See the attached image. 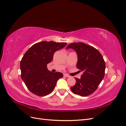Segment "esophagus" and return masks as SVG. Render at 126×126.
I'll return each mask as SVG.
<instances>
[{"label": "esophagus", "instance_id": "obj_1", "mask_svg": "<svg viewBox=\"0 0 126 126\" xmlns=\"http://www.w3.org/2000/svg\"><path fill=\"white\" fill-rule=\"evenodd\" d=\"M64 77H66V78H69V77H70V76L69 75H68L67 74H64Z\"/></svg>", "mask_w": 126, "mask_h": 126}]
</instances>
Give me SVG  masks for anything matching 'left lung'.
I'll return each instance as SVG.
<instances>
[{
    "instance_id": "1",
    "label": "left lung",
    "mask_w": 126,
    "mask_h": 126,
    "mask_svg": "<svg viewBox=\"0 0 126 126\" xmlns=\"http://www.w3.org/2000/svg\"><path fill=\"white\" fill-rule=\"evenodd\" d=\"M69 48L77 52V67L83 72L80 79L75 78L76 83L71 91L82 96H88L98 89L105 76V61L98 50L83 43H71L66 47Z\"/></svg>"
}]
</instances>
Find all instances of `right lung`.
<instances>
[{
	"instance_id": "1",
	"label": "right lung",
	"mask_w": 126,
	"mask_h": 126,
	"mask_svg": "<svg viewBox=\"0 0 126 126\" xmlns=\"http://www.w3.org/2000/svg\"><path fill=\"white\" fill-rule=\"evenodd\" d=\"M66 43L43 41L36 43L25 53L20 63L21 78L28 89L40 96L47 95L54 89L63 74L53 73L47 68L54 53L65 47Z\"/></svg>"
}]
</instances>
